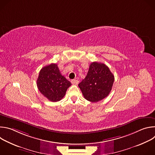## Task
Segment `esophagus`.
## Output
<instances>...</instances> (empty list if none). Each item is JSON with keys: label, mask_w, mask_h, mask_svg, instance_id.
Instances as JSON below:
<instances>
[{"label": "esophagus", "mask_w": 155, "mask_h": 155, "mask_svg": "<svg viewBox=\"0 0 155 155\" xmlns=\"http://www.w3.org/2000/svg\"><path fill=\"white\" fill-rule=\"evenodd\" d=\"M71 82H72V83L74 84H78L79 81H78L77 80L74 79V80H71Z\"/></svg>", "instance_id": "obj_1"}]
</instances>
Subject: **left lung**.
Masks as SVG:
<instances>
[{
	"instance_id": "1",
	"label": "left lung",
	"mask_w": 155,
	"mask_h": 155,
	"mask_svg": "<svg viewBox=\"0 0 155 155\" xmlns=\"http://www.w3.org/2000/svg\"><path fill=\"white\" fill-rule=\"evenodd\" d=\"M114 75L103 63L92 62L86 77L78 84L84 97L97 102L108 96L114 82Z\"/></svg>"
}]
</instances>
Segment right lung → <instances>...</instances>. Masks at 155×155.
<instances>
[{
  "label": "right lung",
  "mask_w": 155,
  "mask_h": 155,
  "mask_svg": "<svg viewBox=\"0 0 155 155\" xmlns=\"http://www.w3.org/2000/svg\"><path fill=\"white\" fill-rule=\"evenodd\" d=\"M71 85V83L61 74L58 65L53 63L40 70L37 80L40 92L51 102L61 100Z\"/></svg>",
  "instance_id": "1"
}]
</instances>
